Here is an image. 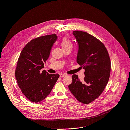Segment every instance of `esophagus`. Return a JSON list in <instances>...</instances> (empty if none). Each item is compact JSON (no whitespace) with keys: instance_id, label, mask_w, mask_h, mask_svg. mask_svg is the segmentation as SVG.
<instances>
[{"instance_id":"obj_1","label":"esophagus","mask_w":130,"mask_h":130,"mask_svg":"<svg viewBox=\"0 0 130 130\" xmlns=\"http://www.w3.org/2000/svg\"><path fill=\"white\" fill-rule=\"evenodd\" d=\"M60 77H64V76H66L67 74H65V73H60Z\"/></svg>"}]
</instances>
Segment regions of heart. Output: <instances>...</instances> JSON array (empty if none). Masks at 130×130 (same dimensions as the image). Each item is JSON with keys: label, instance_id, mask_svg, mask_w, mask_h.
Instances as JSON below:
<instances>
[{"label": "heart", "instance_id": "1", "mask_svg": "<svg viewBox=\"0 0 130 130\" xmlns=\"http://www.w3.org/2000/svg\"><path fill=\"white\" fill-rule=\"evenodd\" d=\"M61 45L62 49H64L68 47H72V43L71 41L69 39L68 37H64L61 41Z\"/></svg>", "mask_w": 130, "mask_h": 130}]
</instances>
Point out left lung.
<instances>
[{
	"instance_id": "left-lung-1",
	"label": "left lung",
	"mask_w": 130,
	"mask_h": 130,
	"mask_svg": "<svg viewBox=\"0 0 130 130\" xmlns=\"http://www.w3.org/2000/svg\"><path fill=\"white\" fill-rule=\"evenodd\" d=\"M73 34L79 45L76 61L85 69V76L80 81L73 74L69 88L79 102L88 104L99 98L107 86L111 61L106 47L98 38L81 31H74Z\"/></svg>"
}]
</instances>
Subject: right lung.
Returning <instances> with one entry per match:
<instances>
[{
    "label": "right lung",
    "instance_id": "obj_1",
    "mask_svg": "<svg viewBox=\"0 0 130 130\" xmlns=\"http://www.w3.org/2000/svg\"><path fill=\"white\" fill-rule=\"evenodd\" d=\"M57 39L56 34L35 38L27 43L19 56L16 80L22 93L32 102H40L47 97L59 77L58 74L42 70Z\"/></svg>",
    "mask_w": 130,
    "mask_h": 130
}]
</instances>
